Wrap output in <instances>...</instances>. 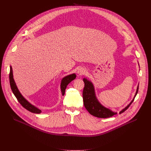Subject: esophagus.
Listing matches in <instances>:
<instances>
[{
    "mask_svg": "<svg viewBox=\"0 0 151 151\" xmlns=\"http://www.w3.org/2000/svg\"><path fill=\"white\" fill-rule=\"evenodd\" d=\"M85 73V69L84 68H79L77 70V73L79 74V75H82L84 74Z\"/></svg>",
    "mask_w": 151,
    "mask_h": 151,
    "instance_id": "esophagus-1",
    "label": "esophagus"
}]
</instances>
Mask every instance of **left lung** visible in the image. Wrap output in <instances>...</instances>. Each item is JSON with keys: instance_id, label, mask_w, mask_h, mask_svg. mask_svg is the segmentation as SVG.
Segmentation results:
<instances>
[{"instance_id": "1", "label": "left lung", "mask_w": 151, "mask_h": 151, "mask_svg": "<svg viewBox=\"0 0 151 151\" xmlns=\"http://www.w3.org/2000/svg\"><path fill=\"white\" fill-rule=\"evenodd\" d=\"M83 81L85 83L83 88L82 96H83V101L84 106L88 111V112L92 115L100 118H106L112 117V116L116 115L117 112H114L109 108H107L104 106L99 101L95 91L94 86L93 82L87 79L86 78H83ZM139 90V84L137 85L136 94L131 101L126 107H125L123 109L119 112V114L125 112L128 107L133 102L134 98L136 97Z\"/></svg>"}]
</instances>
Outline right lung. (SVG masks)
Here are the masks:
<instances>
[{
  "mask_svg": "<svg viewBox=\"0 0 151 151\" xmlns=\"http://www.w3.org/2000/svg\"><path fill=\"white\" fill-rule=\"evenodd\" d=\"M76 77V75L75 73H72L70 75H68L64 78H62L61 81V84H60V89L61 92L62 94V96H63L65 93V90L67 87V85L73 80H74ZM9 82H10V86L12 90V91L15 97L17 98V100L19 101V103L22 105L23 107H24L26 109L27 111L34 113V114H40L42 112L41 110H40L39 108L32 103H30L22 94L19 92L17 86L15 83V82L13 76V71L12 66H10V73H9Z\"/></svg>",
  "mask_w": 151,
  "mask_h": 151,
  "instance_id": "1",
  "label": "right lung"
}]
</instances>
